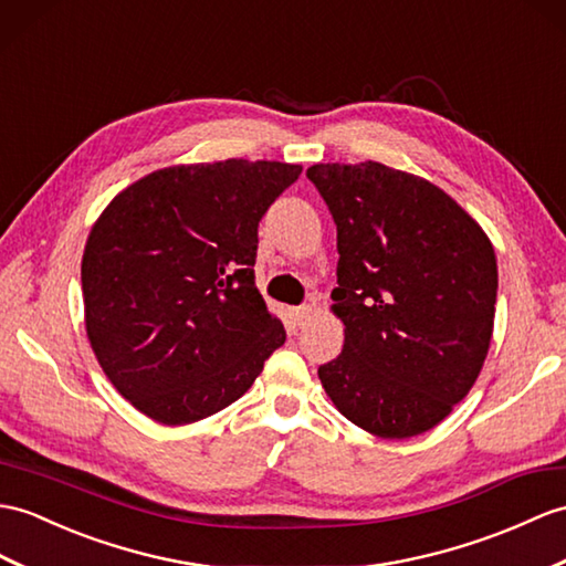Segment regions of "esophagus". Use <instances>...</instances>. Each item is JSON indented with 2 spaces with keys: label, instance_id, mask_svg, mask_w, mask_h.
Masks as SVG:
<instances>
[{
  "label": "esophagus",
  "instance_id": "34e87169",
  "mask_svg": "<svg viewBox=\"0 0 566 566\" xmlns=\"http://www.w3.org/2000/svg\"><path fill=\"white\" fill-rule=\"evenodd\" d=\"M289 315H292V321H294V325H298V327H304L308 321H311V315H313V308L311 306H298V308H289Z\"/></svg>",
  "mask_w": 566,
  "mask_h": 566
}]
</instances>
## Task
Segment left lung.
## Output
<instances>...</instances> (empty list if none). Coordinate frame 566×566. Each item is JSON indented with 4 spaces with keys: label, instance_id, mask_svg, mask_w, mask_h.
I'll use <instances>...</instances> for the list:
<instances>
[{
    "label": "left lung",
    "instance_id": "obj_1",
    "mask_svg": "<svg viewBox=\"0 0 566 566\" xmlns=\"http://www.w3.org/2000/svg\"><path fill=\"white\" fill-rule=\"evenodd\" d=\"M337 223L331 306L345 347L327 398L380 439L419 437L461 402L488 359L496 258L480 223L433 182L378 161L306 170Z\"/></svg>",
    "mask_w": 566,
    "mask_h": 566
}]
</instances>
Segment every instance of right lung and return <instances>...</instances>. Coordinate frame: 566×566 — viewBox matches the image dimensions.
Masks as SVG:
<instances>
[{"mask_svg":"<svg viewBox=\"0 0 566 566\" xmlns=\"http://www.w3.org/2000/svg\"><path fill=\"white\" fill-rule=\"evenodd\" d=\"M301 166L227 159L159 168L117 192L86 239V337L115 390L166 427L253 386L284 325L255 286L258 223Z\"/></svg>","mask_w":566,"mask_h":566,"instance_id":"add662e5","label":"right lung"}]
</instances>
